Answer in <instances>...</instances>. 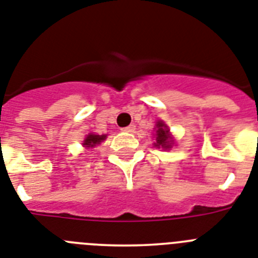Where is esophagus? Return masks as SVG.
<instances>
[{"instance_id": "esophagus-1", "label": "esophagus", "mask_w": 258, "mask_h": 258, "mask_svg": "<svg viewBox=\"0 0 258 258\" xmlns=\"http://www.w3.org/2000/svg\"><path fill=\"white\" fill-rule=\"evenodd\" d=\"M136 130V126L135 124H130V126L124 127V128H122V131L124 132H134Z\"/></svg>"}]
</instances>
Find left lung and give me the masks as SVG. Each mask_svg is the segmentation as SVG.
Listing matches in <instances>:
<instances>
[{"instance_id": "1", "label": "left lung", "mask_w": 258, "mask_h": 258, "mask_svg": "<svg viewBox=\"0 0 258 258\" xmlns=\"http://www.w3.org/2000/svg\"><path fill=\"white\" fill-rule=\"evenodd\" d=\"M156 143H154V147L156 148H162V149H170L174 144V140H172L171 135H170V130L166 126V123L162 122V120H158L156 123Z\"/></svg>"}]
</instances>
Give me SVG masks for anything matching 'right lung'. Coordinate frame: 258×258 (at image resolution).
Returning a JSON list of instances; mask_svg holds the SVG:
<instances>
[{"mask_svg": "<svg viewBox=\"0 0 258 258\" xmlns=\"http://www.w3.org/2000/svg\"><path fill=\"white\" fill-rule=\"evenodd\" d=\"M107 135H96V134H89L87 135V138L84 139V142H83V147L86 148H93L96 145H98L101 142H104L105 139H106Z\"/></svg>", "mask_w": 258, "mask_h": 258, "instance_id": "obj_1", "label": "right lung"}]
</instances>
